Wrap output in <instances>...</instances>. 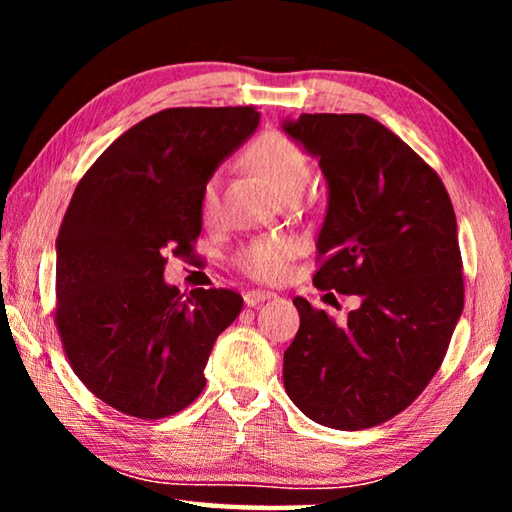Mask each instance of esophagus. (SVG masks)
<instances>
[{"mask_svg":"<svg viewBox=\"0 0 512 512\" xmlns=\"http://www.w3.org/2000/svg\"><path fill=\"white\" fill-rule=\"evenodd\" d=\"M271 298H275V293H271V291L253 289V291H246L244 293V300H246L248 307H257V305H262L264 300H271Z\"/></svg>","mask_w":512,"mask_h":512,"instance_id":"esophagus-1","label":"esophagus"}]
</instances>
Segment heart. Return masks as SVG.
I'll list each match as a JSON object with an SVG mask.
<instances>
[{"label":"heart","instance_id":"heart-1","mask_svg":"<svg viewBox=\"0 0 512 512\" xmlns=\"http://www.w3.org/2000/svg\"><path fill=\"white\" fill-rule=\"evenodd\" d=\"M250 169L262 176L277 196L298 192L309 178V160L300 146L280 131H266L246 149ZM219 214V176H210L201 187V216L212 221ZM296 244L284 237H257L241 246L235 266L257 282H275L287 273Z\"/></svg>","mask_w":512,"mask_h":512}]
</instances>
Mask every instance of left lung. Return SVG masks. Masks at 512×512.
I'll list each match as a JSON object with an SVG mask.
<instances>
[{"mask_svg": "<svg viewBox=\"0 0 512 512\" xmlns=\"http://www.w3.org/2000/svg\"><path fill=\"white\" fill-rule=\"evenodd\" d=\"M282 128L318 155L329 185L314 284L361 298L345 325L293 298L300 329L284 352V388L325 427H377L427 388L461 318L452 198L409 144L366 115L316 112Z\"/></svg>", "mask_w": 512, "mask_h": 512, "instance_id": "8db88e82", "label": "left lung"}]
</instances>
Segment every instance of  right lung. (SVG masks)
Instances as JSON below:
<instances>
[{
	"label": "right lung",
	"mask_w": 512,
	"mask_h": 512,
	"mask_svg": "<svg viewBox=\"0 0 512 512\" xmlns=\"http://www.w3.org/2000/svg\"><path fill=\"white\" fill-rule=\"evenodd\" d=\"M259 124L253 106L167 108L85 171L56 239L54 323L69 366L112 409L160 420L205 388V363L244 298L164 284L167 253H194L201 187Z\"/></svg>",
	"instance_id": "1"
}]
</instances>
